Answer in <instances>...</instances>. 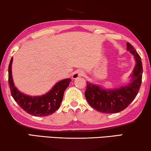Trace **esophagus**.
<instances>
[{
  "label": "esophagus",
  "instance_id": "1",
  "mask_svg": "<svg viewBox=\"0 0 151 151\" xmlns=\"http://www.w3.org/2000/svg\"><path fill=\"white\" fill-rule=\"evenodd\" d=\"M84 72L82 71V70H77L76 71L75 73L73 75V78L74 79H76V78H77L78 77H80V76H84Z\"/></svg>",
  "mask_w": 151,
  "mask_h": 151
}]
</instances>
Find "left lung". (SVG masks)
<instances>
[{
	"mask_svg": "<svg viewBox=\"0 0 151 151\" xmlns=\"http://www.w3.org/2000/svg\"><path fill=\"white\" fill-rule=\"evenodd\" d=\"M127 47L134 55L136 61L130 83L113 90H105L101 86L87 81L85 96L91 107L97 111L107 114L118 113L126 109L138 94L143 73L141 57L129 42L127 43Z\"/></svg>",
	"mask_w": 151,
	"mask_h": 151,
	"instance_id": "obj_1",
	"label": "left lung"
}]
</instances>
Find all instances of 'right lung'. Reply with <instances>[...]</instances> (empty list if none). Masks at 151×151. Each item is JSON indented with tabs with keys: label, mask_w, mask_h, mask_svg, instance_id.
Wrapping results in <instances>:
<instances>
[{
	"label": "right lung",
	"mask_w": 151,
	"mask_h": 151,
	"mask_svg": "<svg viewBox=\"0 0 151 151\" xmlns=\"http://www.w3.org/2000/svg\"><path fill=\"white\" fill-rule=\"evenodd\" d=\"M12 61L13 57L8 68V80L12 96L19 106L27 113L34 116H47L56 111L62 102L64 91L71 82L70 78H65L57 83L52 90L42 96H28L22 94L14 86L12 74Z\"/></svg>",
	"instance_id": "1"
}]
</instances>
